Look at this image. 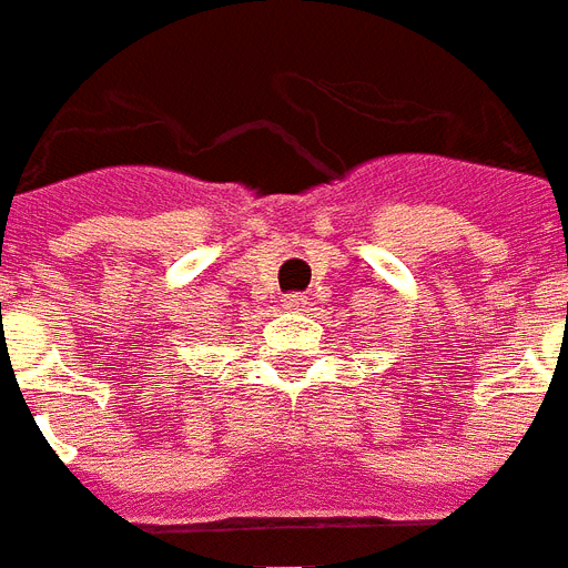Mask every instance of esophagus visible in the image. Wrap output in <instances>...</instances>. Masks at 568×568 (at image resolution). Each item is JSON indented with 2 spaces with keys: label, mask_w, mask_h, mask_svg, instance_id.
Returning a JSON list of instances; mask_svg holds the SVG:
<instances>
[{
  "label": "esophagus",
  "mask_w": 568,
  "mask_h": 568,
  "mask_svg": "<svg viewBox=\"0 0 568 568\" xmlns=\"http://www.w3.org/2000/svg\"><path fill=\"white\" fill-rule=\"evenodd\" d=\"M281 302H284V307H287V311H298V307H305V296H302V293H287V296L281 298Z\"/></svg>",
  "instance_id": "obj_1"
}]
</instances>
